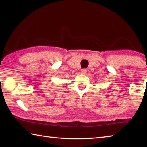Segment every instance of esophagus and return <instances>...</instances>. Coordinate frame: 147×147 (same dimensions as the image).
Returning a JSON list of instances; mask_svg holds the SVG:
<instances>
[{
  "instance_id": "esophagus-1",
  "label": "esophagus",
  "mask_w": 147,
  "mask_h": 147,
  "mask_svg": "<svg viewBox=\"0 0 147 147\" xmlns=\"http://www.w3.org/2000/svg\"><path fill=\"white\" fill-rule=\"evenodd\" d=\"M86 72H87L86 69H82V73L83 74H86Z\"/></svg>"
}]
</instances>
